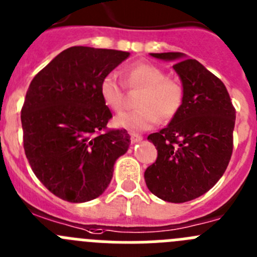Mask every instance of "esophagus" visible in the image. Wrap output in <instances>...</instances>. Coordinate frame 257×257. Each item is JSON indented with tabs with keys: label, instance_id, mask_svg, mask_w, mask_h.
Wrapping results in <instances>:
<instances>
[{
	"label": "esophagus",
	"instance_id": "obj_1",
	"mask_svg": "<svg viewBox=\"0 0 257 257\" xmlns=\"http://www.w3.org/2000/svg\"><path fill=\"white\" fill-rule=\"evenodd\" d=\"M141 140H143V136L138 135V134H131V143L133 144H136V143H139Z\"/></svg>",
	"mask_w": 257,
	"mask_h": 257
}]
</instances>
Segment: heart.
<instances>
[{
    "label": "heart",
    "mask_w": 257,
    "mask_h": 257,
    "mask_svg": "<svg viewBox=\"0 0 257 257\" xmlns=\"http://www.w3.org/2000/svg\"><path fill=\"white\" fill-rule=\"evenodd\" d=\"M128 88L143 89L138 98L139 109L119 114L114 123L130 131L153 128L159 121H168L180 110L183 102V89L180 82L166 76V72L148 62H139L124 70ZM102 100L110 110L121 112L126 103L124 88L114 74L105 75L99 84Z\"/></svg>",
    "instance_id": "heart-1"
}]
</instances>
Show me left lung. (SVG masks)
I'll return each mask as SVG.
<instances>
[{
  "instance_id": "obj_1",
  "label": "left lung",
  "mask_w": 257,
  "mask_h": 257,
  "mask_svg": "<svg viewBox=\"0 0 257 257\" xmlns=\"http://www.w3.org/2000/svg\"><path fill=\"white\" fill-rule=\"evenodd\" d=\"M150 56L175 62L183 102L166 128L148 136L158 158L145 171V182L164 201H190L208 192L227 169L236 110L224 84L199 61L181 52Z\"/></svg>"
}]
</instances>
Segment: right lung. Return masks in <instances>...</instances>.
I'll return each mask as SVG.
<instances>
[{
	"label": "right lung",
	"mask_w": 257,
	"mask_h": 257,
	"mask_svg": "<svg viewBox=\"0 0 257 257\" xmlns=\"http://www.w3.org/2000/svg\"><path fill=\"white\" fill-rule=\"evenodd\" d=\"M116 49L71 47L35 75L21 109L25 155L52 194L85 202L105 191L113 166L128 150L126 130H105L112 117L99 84L128 58Z\"/></svg>",
	"instance_id": "obj_1"
}]
</instances>
